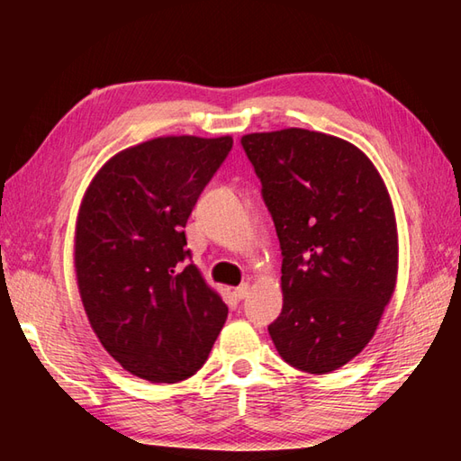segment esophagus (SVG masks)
Instances as JSON below:
<instances>
[{"instance_id": "obj_1", "label": "esophagus", "mask_w": 461, "mask_h": 461, "mask_svg": "<svg viewBox=\"0 0 461 461\" xmlns=\"http://www.w3.org/2000/svg\"><path fill=\"white\" fill-rule=\"evenodd\" d=\"M248 293H249V283H241V285L233 289V295H236L238 299H246Z\"/></svg>"}]
</instances>
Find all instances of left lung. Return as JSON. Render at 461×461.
Masks as SVG:
<instances>
[{"label": "left lung", "instance_id": "8db88e82", "mask_svg": "<svg viewBox=\"0 0 461 461\" xmlns=\"http://www.w3.org/2000/svg\"><path fill=\"white\" fill-rule=\"evenodd\" d=\"M241 146L281 246L283 360L311 375L345 366L375 337L398 273L394 208L368 156L305 129L253 132Z\"/></svg>", "mask_w": 461, "mask_h": 461}]
</instances>
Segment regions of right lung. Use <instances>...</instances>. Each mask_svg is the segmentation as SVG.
I'll use <instances>...</instances> for the list:
<instances>
[{"label": "right lung", "mask_w": 461, "mask_h": 461, "mask_svg": "<svg viewBox=\"0 0 461 461\" xmlns=\"http://www.w3.org/2000/svg\"><path fill=\"white\" fill-rule=\"evenodd\" d=\"M231 144V136H160L114 154L85 192L77 285L95 335L134 376L190 378L228 319L221 297L185 263L184 228Z\"/></svg>", "instance_id": "add662e5"}]
</instances>
